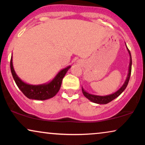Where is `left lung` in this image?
Wrapping results in <instances>:
<instances>
[{
	"label": "left lung",
	"mask_w": 145,
	"mask_h": 145,
	"mask_svg": "<svg viewBox=\"0 0 145 145\" xmlns=\"http://www.w3.org/2000/svg\"><path fill=\"white\" fill-rule=\"evenodd\" d=\"M126 45V43H125ZM127 49L129 55L130 57V62H129V69H128V74L127 76L126 80L125 81V82L123 84V86L121 87V88L119 89L118 91H116V92L113 93L112 94H109V95H106V96H98V95H94V94H90V93L87 92L86 90H84V89L83 88V87L82 86V91L84 96L86 97V98H88L89 100L91 101V102L96 103V104H106L108 103L112 102V100H114V99H116V98L120 96V95L121 94V93L123 92L125 90V89L126 88L127 86L129 80L130 78V76H131V65H132V59H131V53L129 49L127 47Z\"/></svg>",
	"instance_id": "1"
}]
</instances>
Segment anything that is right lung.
<instances>
[{"instance_id": "add662e5", "label": "right lung", "mask_w": 145, "mask_h": 145, "mask_svg": "<svg viewBox=\"0 0 145 145\" xmlns=\"http://www.w3.org/2000/svg\"><path fill=\"white\" fill-rule=\"evenodd\" d=\"M71 66H68L57 73L55 78L48 83L32 85L27 84L21 80L16 73L12 63V56L10 59V69L16 84L27 98L31 100H45L54 97L60 90L63 78Z\"/></svg>"}]
</instances>
